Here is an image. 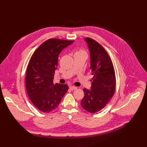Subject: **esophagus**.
Segmentation results:
<instances>
[{"label": "esophagus", "mask_w": 147, "mask_h": 147, "mask_svg": "<svg viewBox=\"0 0 147 147\" xmlns=\"http://www.w3.org/2000/svg\"><path fill=\"white\" fill-rule=\"evenodd\" d=\"M69 88H70L71 90H76V89H77V87H75V86H70L69 87Z\"/></svg>", "instance_id": "34e87169"}]
</instances>
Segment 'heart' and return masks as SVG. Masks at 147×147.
<instances>
[{"label": "heart", "mask_w": 147, "mask_h": 147, "mask_svg": "<svg viewBox=\"0 0 147 147\" xmlns=\"http://www.w3.org/2000/svg\"><path fill=\"white\" fill-rule=\"evenodd\" d=\"M81 52H84V51H82V50H80L79 51L77 52L76 53H81Z\"/></svg>", "instance_id": "1"}]
</instances>
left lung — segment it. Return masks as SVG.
<instances>
[{
	"mask_svg": "<svg viewBox=\"0 0 147 147\" xmlns=\"http://www.w3.org/2000/svg\"><path fill=\"white\" fill-rule=\"evenodd\" d=\"M90 53V70L94 76L90 90L84 88L81 107L90 113L103 109L113 96L116 77L112 60L105 49L95 40L85 38Z\"/></svg>",
	"mask_w": 147,
	"mask_h": 147,
	"instance_id": "8db88e82",
	"label": "left lung"
}]
</instances>
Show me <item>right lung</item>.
I'll list each match as a JSON object with an SVG mask.
<instances>
[{
	"mask_svg": "<svg viewBox=\"0 0 147 147\" xmlns=\"http://www.w3.org/2000/svg\"><path fill=\"white\" fill-rule=\"evenodd\" d=\"M73 40L49 39L42 44L32 55L27 69L26 86L28 97L40 111L55 110L67 92V84H53L58 57Z\"/></svg>",
	"mask_w": 147,
	"mask_h": 147,
	"instance_id": "add662e5",
	"label": "right lung"
}]
</instances>
